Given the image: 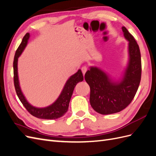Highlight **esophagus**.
Returning a JSON list of instances; mask_svg holds the SVG:
<instances>
[{
  "instance_id": "obj_1",
  "label": "esophagus",
  "mask_w": 156,
  "mask_h": 156,
  "mask_svg": "<svg viewBox=\"0 0 156 156\" xmlns=\"http://www.w3.org/2000/svg\"><path fill=\"white\" fill-rule=\"evenodd\" d=\"M87 69H88V68H87V66H83V67L81 68V71H82V72H83V75L85 74V73L87 72Z\"/></svg>"
}]
</instances>
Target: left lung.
Instances as JSON below:
<instances>
[{"instance_id": "left-lung-1", "label": "left lung", "mask_w": 156, "mask_h": 156, "mask_svg": "<svg viewBox=\"0 0 156 156\" xmlns=\"http://www.w3.org/2000/svg\"><path fill=\"white\" fill-rule=\"evenodd\" d=\"M124 36L129 41V60L122 77L112 79L98 67H90L84 75L90 88V103L94 111L101 115L116 113L129 105L137 91L141 78V57L139 47L125 27Z\"/></svg>"}]
</instances>
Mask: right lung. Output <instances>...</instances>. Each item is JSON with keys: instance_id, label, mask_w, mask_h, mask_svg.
<instances>
[{"instance_id": "1", "label": "right lung", "mask_w": 156, "mask_h": 156, "mask_svg": "<svg viewBox=\"0 0 156 156\" xmlns=\"http://www.w3.org/2000/svg\"><path fill=\"white\" fill-rule=\"evenodd\" d=\"M30 37L29 33H27L23 37L20 45L17 48L13 60V81L17 95L20 100L24 105L26 109L29 113L36 118L41 119L54 120L59 119L64 116L68 110L69 103L72 98L75 87L79 82L83 81V75L81 69H79L77 73L72 75L66 83L65 85L61 92L60 96L53 104L49 106L39 108L32 106L27 101V99L21 91L19 81L18 72H17V62L18 58L23 53L25 47L27 45L28 40Z\"/></svg>"}]
</instances>
